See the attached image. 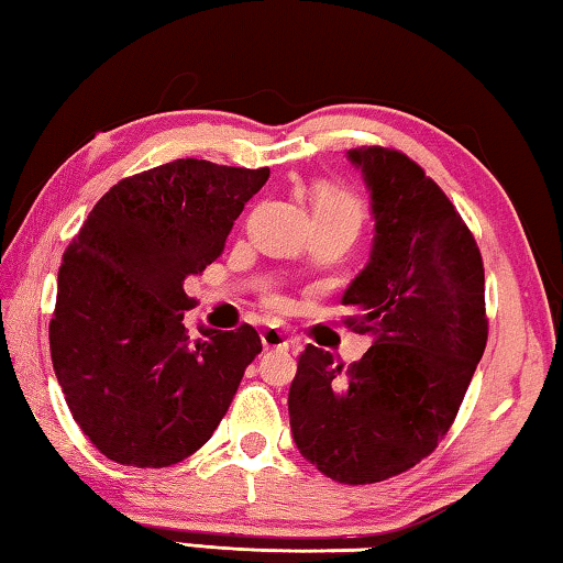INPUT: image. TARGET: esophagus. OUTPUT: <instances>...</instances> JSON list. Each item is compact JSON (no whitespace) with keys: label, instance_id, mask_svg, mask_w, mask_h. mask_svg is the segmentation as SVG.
Here are the masks:
<instances>
[{"label":"esophagus","instance_id":"obj_1","mask_svg":"<svg viewBox=\"0 0 563 563\" xmlns=\"http://www.w3.org/2000/svg\"><path fill=\"white\" fill-rule=\"evenodd\" d=\"M260 341H263L265 351H288V346H290L288 335L278 329H265L263 333H260Z\"/></svg>","mask_w":563,"mask_h":563}]
</instances>
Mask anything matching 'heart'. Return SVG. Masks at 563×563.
<instances>
[{"mask_svg": "<svg viewBox=\"0 0 563 563\" xmlns=\"http://www.w3.org/2000/svg\"><path fill=\"white\" fill-rule=\"evenodd\" d=\"M313 220L316 222H349L362 228L364 212L362 205L339 187L331 184H318L313 189Z\"/></svg>", "mask_w": 563, "mask_h": 563, "instance_id": "obj_1", "label": "heart"}]
</instances>
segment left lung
<instances>
[{
	"label": "left lung",
	"instance_id": "8db88e82",
	"mask_svg": "<svg viewBox=\"0 0 563 563\" xmlns=\"http://www.w3.org/2000/svg\"><path fill=\"white\" fill-rule=\"evenodd\" d=\"M362 172L374 240L341 303L372 346L343 368L308 346L288 391L290 432L310 465L346 485L387 481L430 455L481 362V250L430 176L399 151H346Z\"/></svg>",
	"mask_w": 563,
	"mask_h": 563
}]
</instances>
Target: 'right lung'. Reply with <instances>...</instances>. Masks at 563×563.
Listing matches in <instances>:
<instances>
[{
	"label": "right lung",
	"instance_id": "obj_1",
	"mask_svg": "<svg viewBox=\"0 0 563 563\" xmlns=\"http://www.w3.org/2000/svg\"><path fill=\"white\" fill-rule=\"evenodd\" d=\"M267 176L176 158L108 189L67 245L49 351L73 419L108 460L169 467L228 412L260 335L199 325L191 339L184 283L222 255Z\"/></svg>",
	"mask_w": 563,
	"mask_h": 563
}]
</instances>
